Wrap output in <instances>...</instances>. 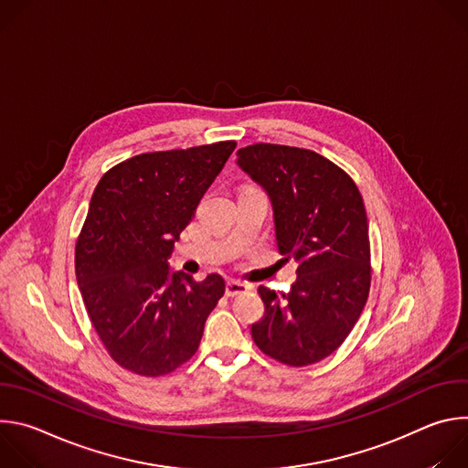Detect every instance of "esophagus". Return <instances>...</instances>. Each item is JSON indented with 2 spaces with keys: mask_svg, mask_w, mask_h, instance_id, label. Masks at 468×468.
I'll list each match as a JSON object with an SVG mask.
<instances>
[{
  "mask_svg": "<svg viewBox=\"0 0 468 468\" xmlns=\"http://www.w3.org/2000/svg\"><path fill=\"white\" fill-rule=\"evenodd\" d=\"M248 291H250V287H248L246 283H242V282L231 280V282H228V285H226V296H229V298L239 296V294H244V292H248Z\"/></svg>",
  "mask_w": 468,
  "mask_h": 468,
  "instance_id": "34e87169",
  "label": "esophagus"
}]
</instances>
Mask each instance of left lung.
<instances>
[{
	"mask_svg": "<svg viewBox=\"0 0 468 468\" xmlns=\"http://www.w3.org/2000/svg\"><path fill=\"white\" fill-rule=\"evenodd\" d=\"M237 157L271 194L280 251L298 261L291 292L259 287L264 316L251 325L253 343L287 367L318 363L345 343L368 298L363 196L341 166L313 150L259 143Z\"/></svg>",
	"mask_w": 468,
	"mask_h": 468,
	"instance_id": "left-lung-1",
	"label": "left lung"
}]
</instances>
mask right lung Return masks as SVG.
Listing matches in <instances>:
<instances>
[{"label":"right lung","mask_w":468,"mask_h":468,"mask_svg":"<svg viewBox=\"0 0 468 468\" xmlns=\"http://www.w3.org/2000/svg\"><path fill=\"white\" fill-rule=\"evenodd\" d=\"M235 141L148 152L109 168L76 242V276L89 318L122 368L157 378L197 350L222 276L170 274L168 255Z\"/></svg>","instance_id":"1"}]
</instances>
